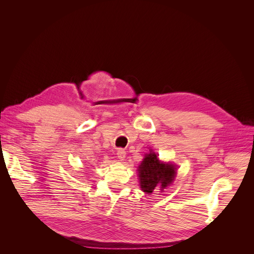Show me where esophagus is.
Returning <instances> with one entry per match:
<instances>
[{
    "instance_id": "obj_1",
    "label": "esophagus",
    "mask_w": 254,
    "mask_h": 254,
    "mask_svg": "<svg viewBox=\"0 0 254 254\" xmlns=\"http://www.w3.org/2000/svg\"><path fill=\"white\" fill-rule=\"evenodd\" d=\"M117 155H118V158H119L120 160H124V159L126 158L127 153H126V151H125L124 149H119V150H118Z\"/></svg>"
}]
</instances>
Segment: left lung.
Segmentation results:
<instances>
[{"label": "left lung", "mask_w": 254, "mask_h": 254, "mask_svg": "<svg viewBox=\"0 0 254 254\" xmlns=\"http://www.w3.org/2000/svg\"><path fill=\"white\" fill-rule=\"evenodd\" d=\"M175 165L160 161L157 155L150 151L146 154L141 165L137 167L140 187L144 192L151 194L156 189L163 191L176 176Z\"/></svg>", "instance_id": "obj_1"}]
</instances>
